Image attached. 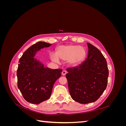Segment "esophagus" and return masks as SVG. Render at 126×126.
Here are the masks:
<instances>
[{
	"label": "esophagus",
	"mask_w": 126,
	"mask_h": 126,
	"mask_svg": "<svg viewBox=\"0 0 126 126\" xmlns=\"http://www.w3.org/2000/svg\"><path fill=\"white\" fill-rule=\"evenodd\" d=\"M66 73H67V72H66L65 70H63V71H62V74L63 76H65L66 74Z\"/></svg>",
	"instance_id": "1"
}]
</instances>
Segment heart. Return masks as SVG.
<instances>
[{"label": "heart", "instance_id": "obj_1", "mask_svg": "<svg viewBox=\"0 0 126 126\" xmlns=\"http://www.w3.org/2000/svg\"><path fill=\"white\" fill-rule=\"evenodd\" d=\"M86 49L78 45L60 46L57 49L56 55L51 54L50 59L53 62L58 63L59 59L64 62L67 61L69 66L75 67L78 65L85 59Z\"/></svg>", "mask_w": 126, "mask_h": 126}]
</instances>
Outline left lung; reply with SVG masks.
I'll list each match as a JSON object with an SVG mask.
<instances>
[{
	"label": "left lung",
	"mask_w": 126,
	"mask_h": 126,
	"mask_svg": "<svg viewBox=\"0 0 126 126\" xmlns=\"http://www.w3.org/2000/svg\"><path fill=\"white\" fill-rule=\"evenodd\" d=\"M87 58L79 66L67 69L66 77L71 97L80 104L98 99L107 85L109 75L106 60L100 50L87 43Z\"/></svg>",
	"instance_id": "left-lung-1"
}]
</instances>
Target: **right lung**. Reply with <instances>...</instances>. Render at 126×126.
Here are the masks:
<instances>
[{"instance_id":"add662e5","label":"right lung","mask_w":126,"mask_h":126,"mask_svg":"<svg viewBox=\"0 0 126 126\" xmlns=\"http://www.w3.org/2000/svg\"><path fill=\"white\" fill-rule=\"evenodd\" d=\"M51 45L45 42L37 43L27 49L19 60L18 88L25 99L33 104H39L50 98L54 83L62 74V69L44 67L34 58L41 49Z\"/></svg>"}]
</instances>
